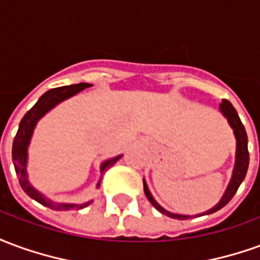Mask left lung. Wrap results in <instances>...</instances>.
I'll return each instance as SVG.
<instances>
[{
    "label": "left lung",
    "mask_w": 260,
    "mask_h": 260,
    "mask_svg": "<svg viewBox=\"0 0 260 260\" xmlns=\"http://www.w3.org/2000/svg\"><path fill=\"white\" fill-rule=\"evenodd\" d=\"M220 110L221 113L224 114V117L229 119V124L231 125V128L234 129V135L235 139H237V157H235V167H234V173H233V178L230 181V185L227 188V191L221 198V201L218 202L216 206L207 210L205 214H210V213H214L220 210L221 207H224L227 203H229L233 196L235 195V192L238 191L240 188L241 182L244 181L246 175V171H248V166H249V152H248V136H246L245 128L244 125L241 122L240 117L237 114V110L233 107V104L229 102V100H223V103L220 104ZM143 189H145V195L149 199V202L152 203L153 206L157 209L158 212H161L166 216H169L171 218H178V220H185L189 216H184V214H174V213H170L167 210H164L163 207L158 205L157 202L153 199L152 193L149 192L147 189L146 182L143 181Z\"/></svg>",
    "instance_id": "obj_1"
}]
</instances>
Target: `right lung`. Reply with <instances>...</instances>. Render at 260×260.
Wrapping results in <instances>:
<instances>
[{
  "label": "right lung",
  "instance_id": "add662e5",
  "mask_svg": "<svg viewBox=\"0 0 260 260\" xmlns=\"http://www.w3.org/2000/svg\"><path fill=\"white\" fill-rule=\"evenodd\" d=\"M89 83H78V85H71V86H61V87H54V89H50L48 91H46L43 94L37 103L33 106V107L25 114V117L22 118L19 124V129L16 132V136L14 139V145H12V160H14L15 171L18 174V180H19V184L22 186V189L30 196L31 199H35L39 203H42L43 206H47L50 209H54V210H79V209H83L87 205H90L91 202H87V203H82V205H68V203H54L47 198L37 192L33 186L29 184L27 181V177H26V160H27V146H29V142H30L31 134H33V129L36 126V122L39 119L42 118L44 114L50 111L51 108L58 104L59 102H62L68 97L74 96L76 93H79L80 90H83L86 87H89ZM121 156L118 157L110 158L107 161H104L102 166V174L108 170L111 166H113L117 160H119ZM97 186H100V182L97 184Z\"/></svg>",
  "mask_w": 260,
  "mask_h": 260
}]
</instances>
